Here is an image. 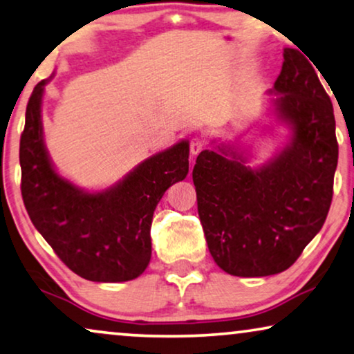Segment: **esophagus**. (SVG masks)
<instances>
[{
    "label": "esophagus",
    "mask_w": 354,
    "mask_h": 354,
    "mask_svg": "<svg viewBox=\"0 0 354 354\" xmlns=\"http://www.w3.org/2000/svg\"><path fill=\"white\" fill-rule=\"evenodd\" d=\"M203 147H205V141H203V138L196 136V138L191 139V153H192V156H197V153L201 152Z\"/></svg>",
    "instance_id": "esophagus-1"
}]
</instances>
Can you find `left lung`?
Wrapping results in <instances>:
<instances>
[{
	"label": "left lung",
	"mask_w": 354,
	"mask_h": 354,
	"mask_svg": "<svg viewBox=\"0 0 354 354\" xmlns=\"http://www.w3.org/2000/svg\"><path fill=\"white\" fill-rule=\"evenodd\" d=\"M277 118L290 141L260 168L234 147L202 151L192 170L197 210L213 260L227 274L263 277L282 272L324 225L338 160L330 97L313 64L283 49L274 82Z\"/></svg>",
	"instance_id": "1"
}]
</instances>
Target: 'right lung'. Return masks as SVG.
<instances>
[{
  "label": "right lung",
  "mask_w": 354,
  "mask_h": 354,
  "mask_svg": "<svg viewBox=\"0 0 354 354\" xmlns=\"http://www.w3.org/2000/svg\"><path fill=\"white\" fill-rule=\"evenodd\" d=\"M33 88L21 136V191L27 213L68 270L93 282H125L151 261L153 210L168 187L189 171V142L149 157L115 186L84 192L59 176L43 141L41 97Z\"/></svg>",
  "instance_id": "right-lung-1"
}]
</instances>
